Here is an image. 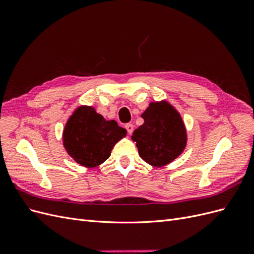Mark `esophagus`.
Instances as JSON below:
<instances>
[{"label":"esophagus","instance_id":"1","mask_svg":"<svg viewBox=\"0 0 254 254\" xmlns=\"http://www.w3.org/2000/svg\"><path fill=\"white\" fill-rule=\"evenodd\" d=\"M126 129H127V131H128V133L129 134H131L132 133V131H133V125L132 124H126Z\"/></svg>","mask_w":254,"mask_h":254}]
</instances>
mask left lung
I'll list each match as a JSON object with an SVG mask.
<instances>
[{
  "label": "left lung",
  "instance_id": "obj_1",
  "mask_svg": "<svg viewBox=\"0 0 254 254\" xmlns=\"http://www.w3.org/2000/svg\"><path fill=\"white\" fill-rule=\"evenodd\" d=\"M141 117L144 124L131 139L139 156L153 167L172 163L187 147L188 133L180 113L166 101L151 102Z\"/></svg>",
  "mask_w": 254,
  "mask_h": 254
}]
</instances>
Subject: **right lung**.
I'll use <instances>...</instances> for the list:
<instances>
[{
	"label": "right lung",
	"instance_id": "right-lung-1",
	"mask_svg": "<svg viewBox=\"0 0 254 254\" xmlns=\"http://www.w3.org/2000/svg\"><path fill=\"white\" fill-rule=\"evenodd\" d=\"M127 130L114 120L106 121L92 106H79L64 129V147L75 162L87 168L103 164Z\"/></svg>",
	"mask_w": 254,
	"mask_h": 254
}]
</instances>
